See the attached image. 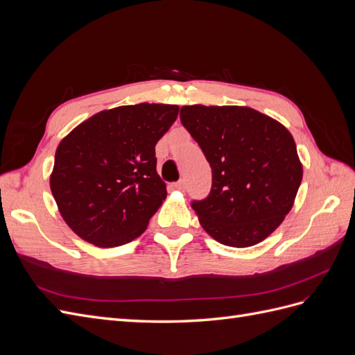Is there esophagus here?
<instances>
[{
	"label": "esophagus",
	"instance_id": "obj_1",
	"mask_svg": "<svg viewBox=\"0 0 355 355\" xmlns=\"http://www.w3.org/2000/svg\"><path fill=\"white\" fill-rule=\"evenodd\" d=\"M178 191H185V182L184 180H179V182H176V184L173 185Z\"/></svg>",
	"mask_w": 355,
	"mask_h": 355
}]
</instances>
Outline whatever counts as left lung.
<instances>
[{
	"instance_id": "left-lung-1",
	"label": "left lung",
	"mask_w": 355,
	"mask_h": 355,
	"mask_svg": "<svg viewBox=\"0 0 355 355\" xmlns=\"http://www.w3.org/2000/svg\"><path fill=\"white\" fill-rule=\"evenodd\" d=\"M180 121L211 167L209 197L192 202L202 230L230 247L270 237L292 210L304 176L292 133L249 106L185 105Z\"/></svg>"
}]
</instances>
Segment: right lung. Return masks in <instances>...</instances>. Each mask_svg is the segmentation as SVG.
Listing matches in <instances>:
<instances>
[{"mask_svg":"<svg viewBox=\"0 0 355 355\" xmlns=\"http://www.w3.org/2000/svg\"><path fill=\"white\" fill-rule=\"evenodd\" d=\"M178 114V105L118 106L92 115L62 139L50 189L80 239L108 249L145 232L167 197L155 145Z\"/></svg>","mask_w":355,"mask_h":355,"instance_id":"obj_1","label":"right lung"}]
</instances>
